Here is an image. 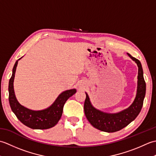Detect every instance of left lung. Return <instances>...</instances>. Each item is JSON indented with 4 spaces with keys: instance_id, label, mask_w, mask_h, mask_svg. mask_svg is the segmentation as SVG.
<instances>
[{
    "instance_id": "1",
    "label": "left lung",
    "mask_w": 156,
    "mask_h": 156,
    "mask_svg": "<svg viewBox=\"0 0 156 156\" xmlns=\"http://www.w3.org/2000/svg\"><path fill=\"white\" fill-rule=\"evenodd\" d=\"M127 55L132 60L136 63L138 67L137 93L133 103L128 108L116 113H108L101 111L92 106L88 94L85 92L87 95L84 105L85 115L90 123L100 131L112 133L123 129L135 120L143 107L146 91L143 68L140 60L133 58L128 53Z\"/></svg>"
}]
</instances>
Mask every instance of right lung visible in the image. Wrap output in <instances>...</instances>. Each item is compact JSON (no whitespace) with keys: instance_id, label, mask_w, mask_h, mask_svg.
<instances>
[{"instance_id":"1","label":"right lung","mask_w":156,"mask_h":156,"mask_svg":"<svg viewBox=\"0 0 156 156\" xmlns=\"http://www.w3.org/2000/svg\"><path fill=\"white\" fill-rule=\"evenodd\" d=\"M23 57L16 61L12 68L11 78L9 83V101L12 111L23 124L33 129H47L51 128L58 123L60 119L63 107L68 99L76 92V89L67 90L59 94L55 101L49 107L43 110L34 111L25 107L19 103L16 98L14 90L15 72L18 62Z\"/></svg>"}]
</instances>
